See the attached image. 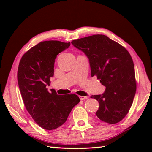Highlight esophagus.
<instances>
[{"label": "esophagus", "instance_id": "34e87169", "mask_svg": "<svg viewBox=\"0 0 152 152\" xmlns=\"http://www.w3.org/2000/svg\"><path fill=\"white\" fill-rule=\"evenodd\" d=\"M79 97L80 99V100H82V101H84V100L88 99V96H79Z\"/></svg>", "mask_w": 152, "mask_h": 152}]
</instances>
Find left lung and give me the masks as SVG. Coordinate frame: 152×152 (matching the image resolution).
Here are the masks:
<instances>
[{
  "label": "left lung",
  "instance_id": "1",
  "mask_svg": "<svg viewBox=\"0 0 152 152\" xmlns=\"http://www.w3.org/2000/svg\"><path fill=\"white\" fill-rule=\"evenodd\" d=\"M71 43L88 56L91 76H96L106 87L103 94L91 96L99 103L96 116L110 124L121 121L129 111L137 89L130 53L121 44L102 34L82 38Z\"/></svg>",
  "mask_w": 152,
  "mask_h": 152
}]
</instances>
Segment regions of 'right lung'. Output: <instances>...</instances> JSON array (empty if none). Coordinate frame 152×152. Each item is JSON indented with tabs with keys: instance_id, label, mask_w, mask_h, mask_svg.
Listing matches in <instances>:
<instances>
[{
	"instance_id": "right-lung-1",
	"label": "right lung",
	"mask_w": 152,
	"mask_h": 152,
	"mask_svg": "<svg viewBox=\"0 0 152 152\" xmlns=\"http://www.w3.org/2000/svg\"><path fill=\"white\" fill-rule=\"evenodd\" d=\"M70 45L58 40L41 42L28 50L19 64L18 82L25 108L34 121L46 130L62 125L80 101L75 94L57 95L46 88L53 76L57 56Z\"/></svg>"
}]
</instances>
